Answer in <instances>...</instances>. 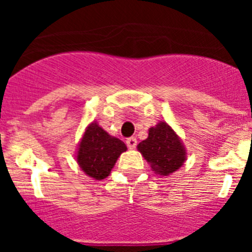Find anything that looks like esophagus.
I'll list each match as a JSON object with an SVG mask.
<instances>
[{
    "label": "esophagus",
    "instance_id": "34e87169",
    "mask_svg": "<svg viewBox=\"0 0 252 252\" xmlns=\"http://www.w3.org/2000/svg\"><path fill=\"white\" fill-rule=\"evenodd\" d=\"M126 145H127L128 149H135L137 145V139L136 137H128L126 140Z\"/></svg>",
    "mask_w": 252,
    "mask_h": 252
}]
</instances>
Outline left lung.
Returning a JSON list of instances; mask_svg holds the SVG:
<instances>
[{"label":"left lung","mask_w":252,"mask_h":252,"mask_svg":"<svg viewBox=\"0 0 252 252\" xmlns=\"http://www.w3.org/2000/svg\"><path fill=\"white\" fill-rule=\"evenodd\" d=\"M151 169L161 175H169L183 165L186 150L174 130L165 122H160L149 130L148 139L137 145Z\"/></svg>","instance_id":"1"}]
</instances>
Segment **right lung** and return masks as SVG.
Here are the masks:
<instances>
[{
    "label": "right lung",
    "instance_id": "obj_1",
    "mask_svg": "<svg viewBox=\"0 0 252 252\" xmlns=\"http://www.w3.org/2000/svg\"><path fill=\"white\" fill-rule=\"evenodd\" d=\"M126 149L124 141L108 135L93 122L87 127L79 144L77 161L87 175L101 180L108 177L115 162Z\"/></svg>",
    "mask_w": 252,
    "mask_h": 252
}]
</instances>
